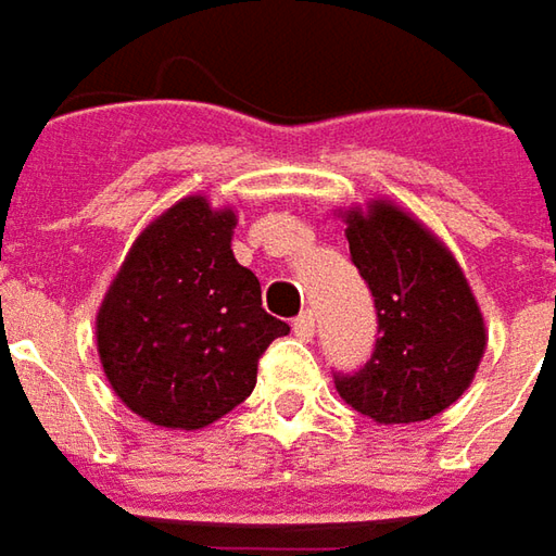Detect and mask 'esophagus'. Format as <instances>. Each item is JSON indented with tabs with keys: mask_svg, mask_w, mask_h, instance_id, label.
I'll use <instances>...</instances> for the list:
<instances>
[{
	"mask_svg": "<svg viewBox=\"0 0 556 556\" xmlns=\"http://www.w3.org/2000/svg\"><path fill=\"white\" fill-rule=\"evenodd\" d=\"M292 329H295V336H299L302 342H311V339H314V314H311V311H302V314L295 317Z\"/></svg>",
	"mask_w": 556,
	"mask_h": 556,
	"instance_id": "34e87169",
	"label": "esophagus"
}]
</instances>
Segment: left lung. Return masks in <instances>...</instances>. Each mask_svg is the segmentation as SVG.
Listing matches in <instances>:
<instances>
[{"mask_svg":"<svg viewBox=\"0 0 556 556\" xmlns=\"http://www.w3.org/2000/svg\"><path fill=\"white\" fill-rule=\"evenodd\" d=\"M354 267L370 286V361L336 374V392L376 422H420L470 389L485 354V324L454 254L401 207L374 202L345 214Z\"/></svg>","mask_w":556,"mask_h":556,"instance_id":"1","label":"left lung"}]
</instances>
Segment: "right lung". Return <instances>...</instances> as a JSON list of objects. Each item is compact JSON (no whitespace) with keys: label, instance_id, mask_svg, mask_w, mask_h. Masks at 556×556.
Returning a JSON list of instances; mask_svg holds the SVG:
<instances>
[{"label":"right lung","instance_id":"1","mask_svg":"<svg viewBox=\"0 0 556 556\" xmlns=\"http://www.w3.org/2000/svg\"><path fill=\"white\" fill-rule=\"evenodd\" d=\"M230 207L189 195L152 220L96 317L114 395L142 420L202 429L252 395L257 361L289 326L261 307V282L232 257Z\"/></svg>","mask_w":556,"mask_h":556}]
</instances>
